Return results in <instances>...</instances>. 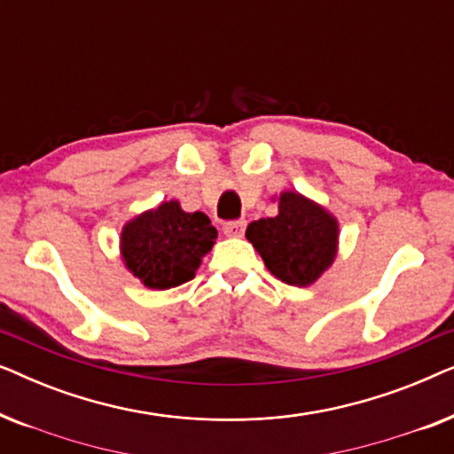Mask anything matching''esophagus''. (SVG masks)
I'll use <instances>...</instances> for the list:
<instances>
[{
    "instance_id": "34e87169",
    "label": "esophagus",
    "mask_w": 454,
    "mask_h": 454,
    "mask_svg": "<svg viewBox=\"0 0 454 454\" xmlns=\"http://www.w3.org/2000/svg\"><path fill=\"white\" fill-rule=\"evenodd\" d=\"M223 231H225L227 238H241L246 231V221H229L223 225Z\"/></svg>"
}]
</instances>
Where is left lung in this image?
I'll return each mask as SVG.
<instances>
[{
	"instance_id": "obj_1",
	"label": "left lung",
	"mask_w": 454,
	"mask_h": 454,
	"mask_svg": "<svg viewBox=\"0 0 454 454\" xmlns=\"http://www.w3.org/2000/svg\"><path fill=\"white\" fill-rule=\"evenodd\" d=\"M277 202V216L252 221L246 238L272 275L287 285L308 287L337 258L339 221L300 192H281Z\"/></svg>"
}]
</instances>
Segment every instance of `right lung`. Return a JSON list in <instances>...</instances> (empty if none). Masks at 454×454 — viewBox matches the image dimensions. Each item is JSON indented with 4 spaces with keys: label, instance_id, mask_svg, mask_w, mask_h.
<instances>
[{
    "label": "right lung",
    "instance_id": "obj_1",
    "mask_svg": "<svg viewBox=\"0 0 454 454\" xmlns=\"http://www.w3.org/2000/svg\"><path fill=\"white\" fill-rule=\"evenodd\" d=\"M215 239L216 229L207 215L185 213L177 200H169L123 225L120 254L145 287L165 291L196 277Z\"/></svg>",
    "mask_w": 454,
    "mask_h": 454
}]
</instances>
